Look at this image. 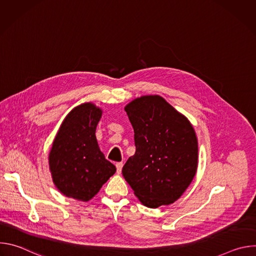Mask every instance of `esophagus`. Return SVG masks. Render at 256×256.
<instances>
[{"label": "esophagus", "instance_id": "34e87169", "mask_svg": "<svg viewBox=\"0 0 256 256\" xmlns=\"http://www.w3.org/2000/svg\"><path fill=\"white\" fill-rule=\"evenodd\" d=\"M116 172L120 174V173L122 172V166H124L122 162H118V163L116 164Z\"/></svg>", "mask_w": 256, "mask_h": 256}]
</instances>
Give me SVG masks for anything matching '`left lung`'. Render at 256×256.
I'll list each match as a JSON object with an SVG mask.
<instances>
[{
    "instance_id": "1",
    "label": "left lung",
    "mask_w": 256,
    "mask_h": 256,
    "mask_svg": "<svg viewBox=\"0 0 256 256\" xmlns=\"http://www.w3.org/2000/svg\"><path fill=\"white\" fill-rule=\"evenodd\" d=\"M134 132L136 153L122 175L142 204L158 208L177 200L192 181L198 148L186 116L160 96H142L126 106Z\"/></svg>"
}]
</instances>
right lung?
I'll return each mask as SVG.
<instances>
[{
	"label": "right lung",
	"instance_id": "right-lung-1",
	"mask_svg": "<svg viewBox=\"0 0 256 256\" xmlns=\"http://www.w3.org/2000/svg\"><path fill=\"white\" fill-rule=\"evenodd\" d=\"M101 114L92 103L77 106L66 116L52 142L48 158L52 180L68 198L88 202L116 171L99 150L95 136Z\"/></svg>",
	"mask_w": 256,
	"mask_h": 256
}]
</instances>
